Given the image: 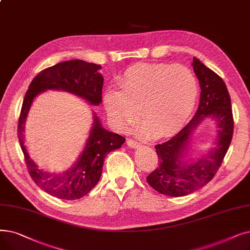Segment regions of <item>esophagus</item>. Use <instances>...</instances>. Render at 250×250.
Returning <instances> with one entry per match:
<instances>
[{
  "label": "esophagus",
  "instance_id": "esophagus-1",
  "mask_svg": "<svg viewBox=\"0 0 250 250\" xmlns=\"http://www.w3.org/2000/svg\"><path fill=\"white\" fill-rule=\"evenodd\" d=\"M126 144L128 145V147L135 148V149H138V148H140V147H141V144H140V143H138L137 141L132 140V139H127V141H126Z\"/></svg>",
  "mask_w": 250,
  "mask_h": 250
}]
</instances>
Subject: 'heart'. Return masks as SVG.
I'll list each match as a JSON object with an SVG mask.
<instances>
[{"mask_svg":"<svg viewBox=\"0 0 250 250\" xmlns=\"http://www.w3.org/2000/svg\"><path fill=\"white\" fill-rule=\"evenodd\" d=\"M121 91L107 89L103 96L106 113L118 129L144 118L140 135L156 133L165 138L175 133L190 116L197 98V82L185 65L141 63L125 70L118 80Z\"/></svg>","mask_w":250,"mask_h":250,"instance_id":"1","label":"heart"}]
</instances>
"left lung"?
<instances>
[{
	"label": "left lung",
	"instance_id": "8db88e82",
	"mask_svg": "<svg viewBox=\"0 0 250 250\" xmlns=\"http://www.w3.org/2000/svg\"><path fill=\"white\" fill-rule=\"evenodd\" d=\"M192 66L201 89L198 109L180 133L155 146L159 165L147 177L152 188L171 197L186 196L209 183L220 168L233 137L231 98L226 83L197 58H193ZM206 119L215 122L217 136L214 146L196 158L190 151V141L196 128Z\"/></svg>",
	"mask_w": 250,
	"mask_h": 250
}]
</instances>
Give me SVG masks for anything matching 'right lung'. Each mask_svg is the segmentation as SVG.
<instances>
[{"mask_svg":"<svg viewBox=\"0 0 250 250\" xmlns=\"http://www.w3.org/2000/svg\"><path fill=\"white\" fill-rule=\"evenodd\" d=\"M100 69L99 64L79 59L58 63L41 71L30 83L24 96L18 123V139L29 175L41 189L59 199L75 200L88 194L101 178L106 155L121 148L125 139L103 127L99 116L93 111L89 137L77 161L62 172H51L40 167L30 156L24 137L26 118L35 99L47 91L66 92L89 105H100L104 82Z\"/></svg>","mask_w":250,"mask_h":250,"instance_id":"obj_1","label":"right lung"}]
</instances>
